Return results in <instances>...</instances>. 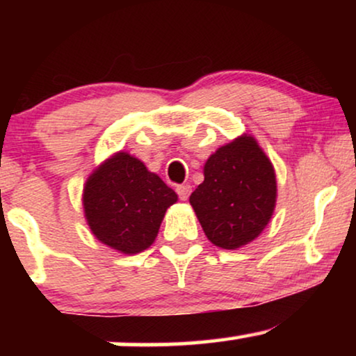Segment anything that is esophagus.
<instances>
[{"mask_svg": "<svg viewBox=\"0 0 356 356\" xmlns=\"http://www.w3.org/2000/svg\"><path fill=\"white\" fill-rule=\"evenodd\" d=\"M177 193L181 201H186L189 194H191V186L189 184H179V186H177Z\"/></svg>", "mask_w": 356, "mask_h": 356, "instance_id": "obj_1", "label": "esophagus"}]
</instances>
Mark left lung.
<instances>
[{
  "label": "left lung",
  "mask_w": 356,
  "mask_h": 356,
  "mask_svg": "<svg viewBox=\"0 0 356 356\" xmlns=\"http://www.w3.org/2000/svg\"><path fill=\"white\" fill-rule=\"evenodd\" d=\"M275 201L274 167L248 134L218 147L207 159L204 181L189 196L206 236L223 250H236L256 240L269 223Z\"/></svg>",
  "instance_id": "1"
}]
</instances>
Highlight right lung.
<instances>
[{
	"instance_id": "add662e5",
	"label": "right lung",
	"mask_w": 356,
	"mask_h": 356,
	"mask_svg": "<svg viewBox=\"0 0 356 356\" xmlns=\"http://www.w3.org/2000/svg\"><path fill=\"white\" fill-rule=\"evenodd\" d=\"M177 193L139 159L116 152L87 178L82 206L97 240L123 254H138L155 241Z\"/></svg>"
}]
</instances>
